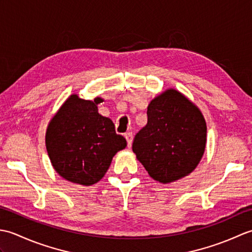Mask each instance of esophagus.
<instances>
[{
  "label": "esophagus",
  "instance_id": "34e87169",
  "mask_svg": "<svg viewBox=\"0 0 252 252\" xmlns=\"http://www.w3.org/2000/svg\"><path fill=\"white\" fill-rule=\"evenodd\" d=\"M125 137H126V142H127V146L131 147V146H132V140H133L132 133H131V132H127V133H126V134H125Z\"/></svg>",
  "mask_w": 252,
  "mask_h": 252
}]
</instances>
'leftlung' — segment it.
I'll return each mask as SVG.
<instances>
[{"label":"left lung","mask_w":252,"mask_h":252,"mask_svg":"<svg viewBox=\"0 0 252 252\" xmlns=\"http://www.w3.org/2000/svg\"><path fill=\"white\" fill-rule=\"evenodd\" d=\"M147 125L137 133L132 151L148 174L162 184L183 179L199 164L207 143L200 109L175 89L151 100Z\"/></svg>","instance_id":"1"}]
</instances>
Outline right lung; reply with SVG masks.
<instances>
[{"label":"right lung","instance_id":"add662e5","mask_svg":"<svg viewBox=\"0 0 252 252\" xmlns=\"http://www.w3.org/2000/svg\"><path fill=\"white\" fill-rule=\"evenodd\" d=\"M101 97L71 94L52 117L45 133L51 163L63 179L91 186L104 178L115 155L126 147L109 118L98 114Z\"/></svg>","mask_w":252,"mask_h":252}]
</instances>
